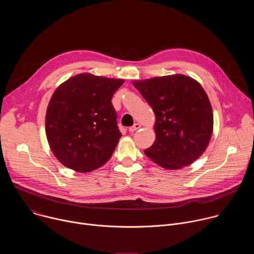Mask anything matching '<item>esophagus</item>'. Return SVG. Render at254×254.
Returning <instances> with one entry per match:
<instances>
[{"instance_id": "34e87169", "label": "esophagus", "mask_w": 254, "mask_h": 254, "mask_svg": "<svg viewBox=\"0 0 254 254\" xmlns=\"http://www.w3.org/2000/svg\"><path fill=\"white\" fill-rule=\"evenodd\" d=\"M140 127V125L139 124H134L132 127H130L129 128H128V130L130 131V132H133V131H135L136 129H138Z\"/></svg>"}]
</instances>
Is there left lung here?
<instances>
[{
    "instance_id": "8db88e82",
    "label": "left lung",
    "mask_w": 254,
    "mask_h": 254,
    "mask_svg": "<svg viewBox=\"0 0 254 254\" xmlns=\"http://www.w3.org/2000/svg\"><path fill=\"white\" fill-rule=\"evenodd\" d=\"M132 84L156 116V139L144 150L146 156L168 170L199 159L213 131L211 103L201 84L182 74L134 80Z\"/></svg>"
}]
</instances>
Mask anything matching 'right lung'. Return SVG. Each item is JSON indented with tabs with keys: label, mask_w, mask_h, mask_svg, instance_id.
Listing matches in <instances>:
<instances>
[{
	"label": "right lung",
	"mask_w": 254,
	"mask_h": 254,
	"mask_svg": "<svg viewBox=\"0 0 254 254\" xmlns=\"http://www.w3.org/2000/svg\"><path fill=\"white\" fill-rule=\"evenodd\" d=\"M124 82L81 73L57 87L45 128L50 149L62 165L87 173L111 159L122 136L112 98Z\"/></svg>",
	"instance_id": "1"
}]
</instances>
